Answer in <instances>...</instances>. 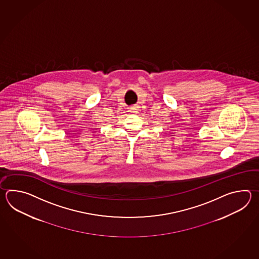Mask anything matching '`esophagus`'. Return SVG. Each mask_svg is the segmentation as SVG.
<instances>
[{"label": "esophagus", "mask_w": 259, "mask_h": 259, "mask_svg": "<svg viewBox=\"0 0 259 259\" xmlns=\"http://www.w3.org/2000/svg\"><path fill=\"white\" fill-rule=\"evenodd\" d=\"M130 110H131V112H132V113H137L138 107L137 106H136V105H133V106H132V107H131V109H130Z\"/></svg>", "instance_id": "34e87169"}]
</instances>
